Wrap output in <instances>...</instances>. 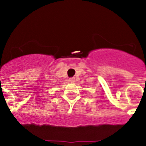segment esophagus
I'll return each mask as SVG.
<instances>
[{
	"label": "esophagus",
	"mask_w": 146,
	"mask_h": 146,
	"mask_svg": "<svg viewBox=\"0 0 146 146\" xmlns=\"http://www.w3.org/2000/svg\"><path fill=\"white\" fill-rule=\"evenodd\" d=\"M75 79L74 78H70L69 79V82L71 83H73L75 82Z\"/></svg>",
	"instance_id": "34e87169"
}]
</instances>
